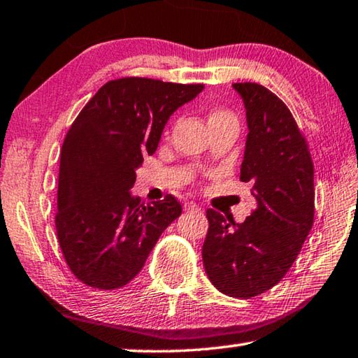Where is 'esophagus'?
<instances>
[{
    "label": "esophagus",
    "mask_w": 358,
    "mask_h": 358,
    "mask_svg": "<svg viewBox=\"0 0 358 358\" xmlns=\"http://www.w3.org/2000/svg\"><path fill=\"white\" fill-rule=\"evenodd\" d=\"M184 210L185 212H199L201 207L196 204V202L190 201V202H185V204H184Z\"/></svg>",
    "instance_id": "34e87169"
}]
</instances>
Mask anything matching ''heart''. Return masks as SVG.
Listing matches in <instances>:
<instances>
[{"label":"heart","mask_w":358,"mask_h":358,"mask_svg":"<svg viewBox=\"0 0 358 358\" xmlns=\"http://www.w3.org/2000/svg\"><path fill=\"white\" fill-rule=\"evenodd\" d=\"M222 120H235V115L232 112L224 110V109H213L208 115V123L212 121H222Z\"/></svg>","instance_id":"1"}]
</instances>
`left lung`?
Returning a JSON list of instances; mask_svg holds the SVG:
<instances>
[{
	"mask_svg": "<svg viewBox=\"0 0 358 358\" xmlns=\"http://www.w3.org/2000/svg\"><path fill=\"white\" fill-rule=\"evenodd\" d=\"M232 87L249 131L240 180L257 208L243 222L208 208L202 262L215 288L248 299L279 284L301 252L315 217L313 162L284 101L260 84Z\"/></svg>",
	"mask_w": 358,
	"mask_h": 358,
	"instance_id": "1",
	"label": "left lung"
}]
</instances>
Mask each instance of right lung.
I'll return each mask as SVG.
<instances>
[{
	"label": "right lung",
	"mask_w": 358,
	"mask_h": 358,
	"mask_svg": "<svg viewBox=\"0 0 358 358\" xmlns=\"http://www.w3.org/2000/svg\"><path fill=\"white\" fill-rule=\"evenodd\" d=\"M202 89L148 78L109 80L74 120L60 152L56 232L66 265L85 285L124 287L182 213L173 194L145 206L129 190L173 112Z\"/></svg>",
	"instance_id": "right-lung-1"
}]
</instances>
